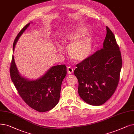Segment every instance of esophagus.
Segmentation results:
<instances>
[{
  "label": "esophagus",
  "instance_id": "esophagus-1",
  "mask_svg": "<svg viewBox=\"0 0 134 134\" xmlns=\"http://www.w3.org/2000/svg\"><path fill=\"white\" fill-rule=\"evenodd\" d=\"M73 72V69L72 67H67V73H68V74H72Z\"/></svg>",
  "mask_w": 134,
  "mask_h": 134
}]
</instances>
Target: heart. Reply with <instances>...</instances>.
<instances>
[{"instance_id": "obj_1", "label": "heart", "mask_w": 134, "mask_h": 134, "mask_svg": "<svg viewBox=\"0 0 134 134\" xmlns=\"http://www.w3.org/2000/svg\"><path fill=\"white\" fill-rule=\"evenodd\" d=\"M86 30L80 26L75 27L66 33L62 37L61 42L63 45H68V53L72 59L77 62H81L89 56L92 48V40L89 36L80 39L86 33ZM57 50L61 53L60 46H56Z\"/></svg>"}]
</instances>
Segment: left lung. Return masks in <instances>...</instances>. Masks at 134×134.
<instances>
[{
  "mask_svg": "<svg viewBox=\"0 0 134 134\" xmlns=\"http://www.w3.org/2000/svg\"><path fill=\"white\" fill-rule=\"evenodd\" d=\"M103 48L76 65L78 94L93 106H100L114 94L118 86L122 59L119 48L111 30L106 27Z\"/></svg>",
  "mask_w": 134,
  "mask_h": 134,
  "instance_id": "8db88e82",
  "label": "left lung"
}]
</instances>
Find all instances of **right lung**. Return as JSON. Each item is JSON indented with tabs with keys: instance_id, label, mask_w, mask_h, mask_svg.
I'll return each instance as SVG.
<instances>
[{
	"instance_id": "right-lung-1",
	"label": "right lung",
	"mask_w": 134,
	"mask_h": 134,
	"mask_svg": "<svg viewBox=\"0 0 134 134\" xmlns=\"http://www.w3.org/2000/svg\"><path fill=\"white\" fill-rule=\"evenodd\" d=\"M31 24L26 25L16 36L13 44V51L17 42ZM11 80L19 95L25 103L40 112L53 109L60 100L62 82L67 74L65 65L51 67L42 77L30 80L20 75L13 56L10 68Z\"/></svg>"
}]
</instances>
